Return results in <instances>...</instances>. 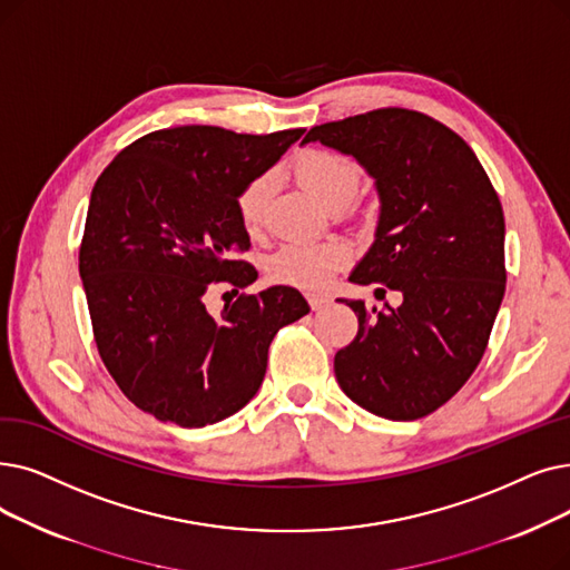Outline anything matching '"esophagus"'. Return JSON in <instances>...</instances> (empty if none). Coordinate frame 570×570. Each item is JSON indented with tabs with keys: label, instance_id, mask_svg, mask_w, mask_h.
I'll return each mask as SVG.
<instances>
[{
	"label": "esophagus",
	"instance_id": "obj_1",
	"mask_svg": "<svg viewBox=\"0 0 570 570\" xmlns=\"http://www.w3.org/2000/svg\"><path fill=\"white\" fill-rule=\"evenodd\" d=\"M307 303H309V307L314 309V312H318V309H324L328 303H331V298L328 295H318V293H309L307 295Z\"/></svg>",
	"mask_w": 570,
	"mask_h": 570
}]
</instances>
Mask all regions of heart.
<instances>
[{
  "instance_id": "b5f03b06",
  "label": "heart",
  "mask_w": 570,
  "mask_h": 570,
  "mask_svg": "<svg viewBox=\"0 0 570 570\" xmlns=\"http://www.w3.org/2000/svg\"><path fill=\"white\" fill-rule=\"evenodd\" d=\"M293 175L298 184L328 209H342L361 193L363 171L356 160L331 148H307L293 160ZM269 177H256L246 184L237 200V218L246 233L261 228ZM352 261V246L340 237L324 242H288L265 261V272L272 282L316 291L324 288L337 269Z\"/></svg>"
}]
</instances>
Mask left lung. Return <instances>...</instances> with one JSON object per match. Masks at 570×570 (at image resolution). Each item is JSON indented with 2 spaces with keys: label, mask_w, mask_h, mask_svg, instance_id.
Returning a JSON list of instances; mask_svg holds the SVG:
<instances>
[{
  "label": "left lung",
  "mask_w": 570,
  "mask_h": 570,
  "mask_svg": "<svg viewBox=\"0 0 570 570\" xmlns=\"http://www.w3.org/2000/svg\"><path fill=\"white\" fill-rule=\"evenodd\" d=\"M375 179V242L350 282L401 291V307L358 316V333L335 354L342 391L393 422L435 412L475 373L505 293V220L478 156L440 120L375 109L314 126ZM384 293V288H377Z\"/></svg>",
  "instance_id": "left-lung-1"
}]
</instances>
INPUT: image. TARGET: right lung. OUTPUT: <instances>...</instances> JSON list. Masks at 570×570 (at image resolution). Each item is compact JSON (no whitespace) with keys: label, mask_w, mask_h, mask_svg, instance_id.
I'll return each instance as SVG.
<instances>
[{"label":"right lung","mask_w":570,"mask_h":570,"mask_svg":"<svg viewBox=\"0 0 570 570\" xmlns=\"http://www.w3.org/2000/svg\"><path fill=\"white\" fill-rule=\"evenodd\" d=\"M303 128L237 135L181 126L139 137L95 181L79 252L92 333L109 375L144 412L184 429L216 424L263 384L282 326L309 312L291 286L242 293L218 314L205 295L256 282L239 190Z\"/></svg>","instance_id":"add662e5"}]
</instances>
